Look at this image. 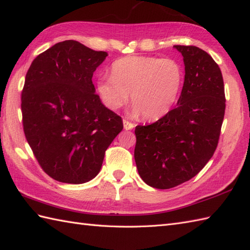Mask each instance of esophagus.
I'll use <instances>...</instances> for the list:
<instances>
[{"mask_svg": "<svg viewBox=\"0 0 250 250\" xmlns=\"http://www.w3.org/2000/svg\"><path fill=\"white\" fill-rule=\"evenodd\" d=\"M124 127H125V130H132L133 127H134V125L130 123L129 120L124 119Z\"/></svg>", "mask_w": 250, "mask_h": 250, "instance_id": "34e87169", "label": "esophagus"}]
</instances>
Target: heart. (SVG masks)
<instances>
[{"label":"heart","mask_w":250,"mask_h":250,"mask_svg":"<svg viewBox=\"0 0 250 250\" xmlns=\"http://www.w3.org/2000/svg\"><path fill=\"white\" fill-rule=\"evenodd\" d=\"M184 82L183 68L172 59L131 55L113 62L112 75L98 80L104 105L113 111L129 100L132 112L145 119H158L170 111Z\"/></svg>","instance_id":"1"}]
</instances>
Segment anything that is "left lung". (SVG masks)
<instances>
[{
	"instance_id": "obj_1",
	"label": "left lung",
	"mask_w": 250,
	"mask_h": 250,
	"mask_svg": "<svg viewBox=\"0 0 250 250\" xmlns=\"http://www.w3.org/2000/svg\"><path fill=\"white\" fill-rule=\"evenodd\" d=\"M185 66L177 106L154 124L135 127L134 159L149 187L175 188L194 178L215 152L225 108L222 71L206 51L175 45Z\"/></svg>"
}]
</instances>
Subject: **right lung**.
I'll return each mask as SVG.
<instances>
[{
	"label": "right lung",
	"mask_w": 250,
	"mask_h": 250,
	"mask_svg": "<svg viewBox=\"0 0 250 250\" xmlns=\"http://www.w3.org/2000/svg\"><path fill=\"white\" fill-rule=\"evenodd\" d=\"M106 56L65 40L39 54L27 70L21 95L23 130L39 165L56 181L94 179L124 129L123 119L103 105L92 84Z\"/></svg>",
	"instance_id": "right-lung-1"
}]
</instances>
